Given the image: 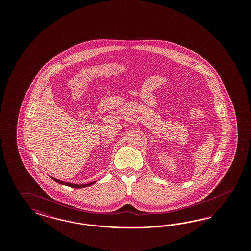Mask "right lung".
Listing matches in <instances>:
<instances>
[{
    "label": "right lung",
    "mask_w": 251,
    "mask_h": 251,
    "mask_svg": "<svg viewBox=\"0 0 251 251\" xmlns=\"http://www.w3.org/2000/svg\"><path fill=\"white\" fill-rule=\"evenodd\" d=\"M51 178L53 179L54 181H56V182H58L59 184H61V185H65V186H68V187H71V188H75V189H79V188H85V187H89V186L93 185L94 183H96V181H93V182L88 183V184H84V185H77V184H72V183L64 182V181H61V180H59V179H56V178H54V177H52V176H51Z\"/></svg>",
    "instance_id": "add662e5"
}]
</instances>
